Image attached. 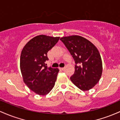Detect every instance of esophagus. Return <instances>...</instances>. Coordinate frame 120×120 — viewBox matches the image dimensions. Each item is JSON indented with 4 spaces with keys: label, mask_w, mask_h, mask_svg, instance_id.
<instances>
[{
    "label": "esophagus",
    "mask_w": 120,
    "mask_h": 120,
    "mask_svg": "<svg viewBox=\"0 0 120 120\" xmlns=\"http://www.w3.org/2000/svg\"><path fill=\"white\" fill-rule=\"evenodd\" d=\"M60 70H64V67H60Z\"/></svg>",
    "instance_id": "esophagus-1"
}]
</instances>
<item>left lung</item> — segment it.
Masks as SVG:
<instances>
[{
	"mask_svg": "<svg viewBox=\"0 0 120 120\" xmlns=\"http://www.w3.org/2000/svg\"><path fill=\"white\" fill-rule=\"evenodd\" d=\"M75 60V72L71 82L82 91L94 87L103 72L102 60L99 50L91 41L77 35L60 38Z\"/></svg>",
	"mask_w": 120,
	"mask_h": 120,
	"instance_id": "8db88e82",
	"label": "left lung"
}]
</instances>
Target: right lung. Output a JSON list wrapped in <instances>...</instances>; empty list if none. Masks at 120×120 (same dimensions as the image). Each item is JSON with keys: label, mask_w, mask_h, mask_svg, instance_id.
<instances>
[{"label": "right lung", "mask_w": 120, "mask_h": 120, "mask_svg": "<svg viewBox=\"0 0 120 120\" xmlns=\"http://www.w3.org/2000/svg\"><path fill=\"white\" fill-rule=\"evenodd\" d=\"M60 37L41 34L32 38L24 46L20 56V70L23 81L39 95H47L54 86L59 69L47 66V53L57 43Z\"/></svg>", "instance_id": "right-lung-1"}]
</instances>
